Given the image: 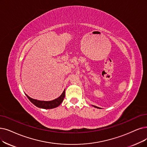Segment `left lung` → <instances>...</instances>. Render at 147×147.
<instances>
[{"mask_svg":"<svg viewBox=\"0 0 147 147\" xmlns=\"http://www.w3.org/2000/svg\"><path fill=\"white\" fill-rule=\"evenodd\" d=\"M94 107H96V108H98V109H100V108H99V107H96V106H95V105H94Z\"/></svg>","mask_w":147,"mask_h":147,"instance_id":"8db88e82","label":"left lung"}]
</instances>
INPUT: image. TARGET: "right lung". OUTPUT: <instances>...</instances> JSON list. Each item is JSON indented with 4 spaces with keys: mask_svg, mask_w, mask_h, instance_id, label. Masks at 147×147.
I'll list each match as a JSON object with an SVG mask.
<instances>
[{
    "mask_svg": "<svg viewBox=\"0 0 147 147\" xmlns=\"http://www.w3.org/2000/svg\"><path fill=\"white\" fill-rule=\"evenodd\" d=\"M27 98L29 99V100L33 104H34L36 106L45 109H51L55 108L61 104V103L63 102L64 96H65V90H64L63 92V93L60 95V97L54 99V100L50 101H38L36 100V99H32L31 98L26 95Z\"/></svg>",
    "mask_w": 147,
    "mask_h": 147,
    "instance_id": "right-lung-1",
    "label": "right lung"
}]
</instances>
